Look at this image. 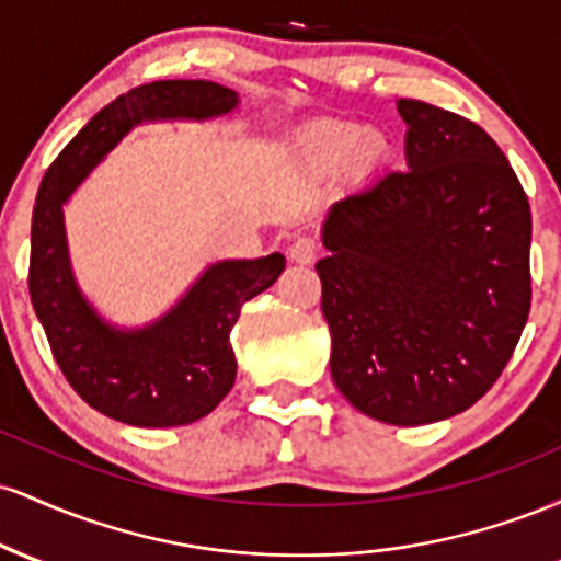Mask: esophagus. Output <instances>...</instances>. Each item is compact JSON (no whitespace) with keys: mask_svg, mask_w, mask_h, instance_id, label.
I'll return each instance as SVG.
<instances>
[{"mask_svg":"<svg viewBox=\"0 0 561 561\" xmlns=\"http://www.w3.org/2000/svg\"><path fill=\"white\" fill-rule=\"evenodd\" d=\"M287 253L295 263H311L319 255V240L313 234H298L289 242Z\"/></svg>","mask_w":561,"mask_h":561,"instance_id":"34e87169","label":"esophagus"}]
</instances>
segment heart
<instances>
[{
  "label": "heart",
  "instance_id": "obj_1",
  "mask_svg": "<svg viewBox=\"0 0 561 561\" xmlns=\"http://www.w3.org/2000/svg\"><path fill=\"white\" fill-rule=\"evenodd\" d=\"M313 147H317L319 156L327 160H347L358 156V152H364V156H375L379 141L366 137L364 128L358 126H330L317 134Z\"/></svg>",
  "mask_w": 561,
  "mask_h": 561
}]
</instances>
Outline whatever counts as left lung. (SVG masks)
Returning a JSON list of instances; mask_svg holds the SVG:
<instances>
[{"label": "left lung", "mask_w": 561, "mask_h": 561, "mask_svg": "<svg viewBox=\"0 0 561 561\" xmlns=\"http://www.w3.org/2000/svg\"><path fill=\"white\" fill-rule=\"evenodd\" d=\"M409 169L347 195L317 263L332 379L401 427L461 414L512 358L530 313V203L465 115L398 102Z\"/></svg>", "instance_id": "obj_1"}]
</instances>
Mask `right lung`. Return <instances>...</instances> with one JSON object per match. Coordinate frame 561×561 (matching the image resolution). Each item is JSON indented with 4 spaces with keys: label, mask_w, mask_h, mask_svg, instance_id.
<instances>
[{
    "label": "right lung",
    "mask_w": 561,
    "mask_h": 561,
    "mask_svg": "<svg viewBox=\"0 0 561 561\" xmlns=\"http://www.w3.org/2000/svg\"><path fill=\"white\" fill-rule=\"evenodd\" d=\"M237 94L214 81H152L128 89L55 158L31 218V302L60 371L100 414L134 427H179L210 414L237 377L229 332L250 298L285 272V255L224 261L199 276L176 308L141 332H115L83 302L68 268L62 203L134 124L210 118Z\"/></svg>",
    "instance_id": "add662e5"
}]
</instances>
